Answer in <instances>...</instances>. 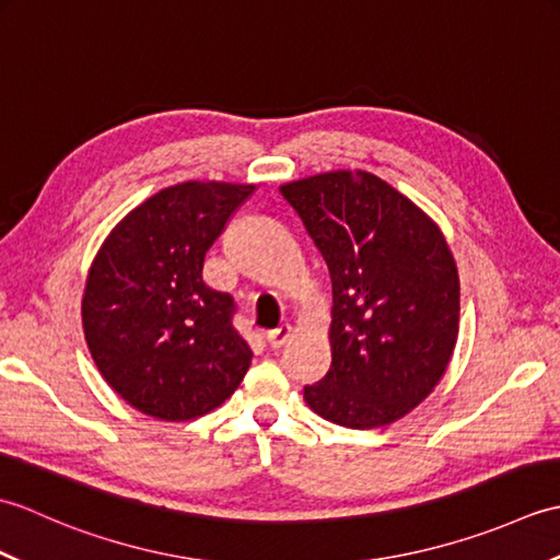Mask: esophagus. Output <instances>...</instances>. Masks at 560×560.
I'll use <instances>...</instances> for the list:
<instances>
[{
    "label": "esophagus",
    "instance_id": "obj_1",
    "mask_svg": "<svg viewBox=\"0 0 560 560\" xmlns=\"http://www.w3.org/2000/svg\"><path fill=\"white\" fill-rule=\"evenodd\" d=\"M289 337H291V325H281L277 329L267 331V343H269L271 349H281L283 343L289 341Z\"/></svg>",
    "mask_w": 560,
    "mask_h": 560
}]
</instances>
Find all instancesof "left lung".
<instances>
[{
	"mask_svg": "<svg viewBox=\"0 0 560 560\" xmlns=\"http://www.w3.org/2000/svg\"><path fill=\"white\" fill-rule=\"evenodd\" d=\"M331 281L323 383L305 401L347 428L404 419L443 380L459 337V273L440 225L368 171L279 185Z\"/></svg>",
	"mask_w": 560,
	"mask_h": 560,
	"instance_id": "obj_1",
	"label": "left lung"
}]
</instances>
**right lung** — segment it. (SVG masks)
Here are the masks:
<instances>
[{
    "label": "right lung",
    "mask_w": 560,
    "mask_h": 560,
    "mask_svg": "<svg viewBox=\"0 0 560 560\" xmlns=\"http://www.w3.org/2000/svg\"><path fill=\"white\" fill-rule=\"evenodd\" d=\"M257 185L185 180L115 225L91 261L81 323L91 359L129 407L192 421L229 399L253 361L233 299L201 279L205 257Z\"/></svg>",
    "instance_id": "right-lung-1"
}]
</instances>
